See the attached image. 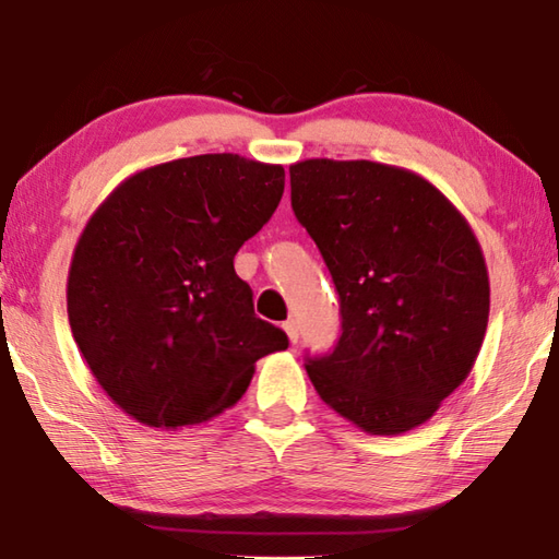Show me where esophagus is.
<instances>
[{"mask_svg": "<svg viewBox=\"0 0 559 559\" xmlns=\"http://www.w3.org/2000/svg\"><path fill=\"white\" fill-rule=\"evenodd\" d=\"M283 331H286V334H288L290 343H298L300 329H298V322H295V319H288V322H283Z\"/></svg>", "mask_w": 559, "mask_h": 559, "instance_id": "esophagus-1", "label": "esophagus"}]
</instances>
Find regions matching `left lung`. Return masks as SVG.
Returning <instances> with one entry per match:
<instances>
[{
  "label": "left lung",
  "mask_w": 559,
  "mask_h": 559,
  "mask_svg": "<svg viewBox=\"0 0 559 559\" xmlns=\"http://www.w3.org/2000/svg\"><path fill=\"white\" fill-rule=\"evenodd\" d=\"M290 204L341 302L334 350L305 362L319 399L370 435L430 420L488 329V266L471 225L420 175L372 160L290 165Z\"/></svg>",
  "instance_id": "obj_1"
}]
</instances>
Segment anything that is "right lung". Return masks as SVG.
Returning <instances> with one entry per match:
<instances>
[{"instance_id": "add662e5", "label": "right lung", "mask_w": 559, "mask_h": 559, "mask_svg": "<svg viewBox=\"0 0 559 559\" xmlns=\"http://www.w3.org/2000/svg\"><path fill=\"white\" fill-rule=\"evenodd\" d=\"M283 187V165L206 153L132 175L86 223L69 266L71 334L134 420L204 423L240 401L259 358L288 348L233 266Z\"/></svg>"}]
</instances>
